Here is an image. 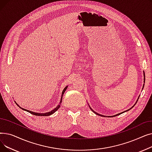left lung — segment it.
I'll return each mask as SVG.
<instances>
[{
  "mask_svg": "<svg viewBox=\"0 0 152 152\" xmlns=\"http://www.w3.org/2000/svg\"><path fill=\"white\" fill-rule=\"evenodd\" d=\"M143 76H144V81H145V73H144V71H143ZM143 87H144V85H143ZM139 98L137 99V102L138 101V99H139ZM137 102H136V103H137ZM135 104L131 108H129V110H126V111H129V110H130L132 107H134V106H135ZM89 107H90V108H91V110L93 111V112L94 113H95V114H96V115H99V116H103V115H100V114H99V113H97V112H95V111H94L91 108V107L89 106ZM126 111H123V112H122V113H118V114H117V115H114V116H118V115H120V114H121V113H124V112H126ZM110 117H111V116H110Z\"/></svg>",
  "mask_w": 152,
  "mask_h": 152,
  "instance_id": "8db88e82",
  "label": "left lung"
}]
</instances>
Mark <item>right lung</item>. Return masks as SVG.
Here are the masks:
<instances>
[{"instance_id":"add662e5","label":"right lung","mask_w":152,"mask_h":152,"mask_svg":"<svg viewBox=\"0 0 152 152\" xmlns=\"http://www.w3.org/2000/svg\"><path fill=\"white\" fill-rule=\"evenodd\" d=\"M67 87H68V86H66L65 88H64V89L63 90V92H62V94H61V100H60V104L56 107L55 108H54L53 110H52V111H49V112H47V113H36V112H33V111H29V110H26V109H24V108H21V107H20L17 103V105L21 108V109H22V110H25V111H28V112H29V113H30L31 114H33V115H36V116H50V115H52L53 113H54L56 111H57L59 108H60V104H61V102H62V97H63V94H64V93H65V91L66 90V89H67Z\"/></svg>"}]
</instances>
